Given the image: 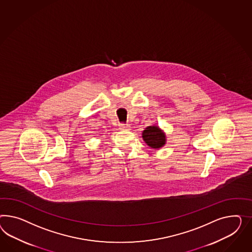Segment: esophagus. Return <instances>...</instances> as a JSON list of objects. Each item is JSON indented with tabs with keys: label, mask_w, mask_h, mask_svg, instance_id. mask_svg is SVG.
Returning a JSON list of instances; mask_svg holds the SVG:
<instances>
[{
	"label": "esophagus",
	"mask_w": 252,
	"mask_h": 252,
	"mask_svg": "<svg viewBox=\"0 0 252 252\" xmlns=\"http://www.w3.org/2000/svg\"><path fill=\"white\" fill-rule=\"evenodd\" d=\"M119 126H120V129L121 130H130V128H131L128 124H121Z\"/></svg>",
	"instance_id": "34e87169"
}]
</instances>
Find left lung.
<instances>
[{
  "label": "left lung",
  "instance_id": "1",
  "mask_svg": "<svg viewBox=\"0 0 252 252\" xmlns=\"http://www.w3.org/2000/svg\"><path fill=\"white\" fill-rule=\"evenodd\" d=\"M143 140L150 148L158 150L166 143V135L162 130L157 126H150L142 133Z\"/></svg>",
  "mask_w": 252,
  "mask_h": 252
}]
</instances>
